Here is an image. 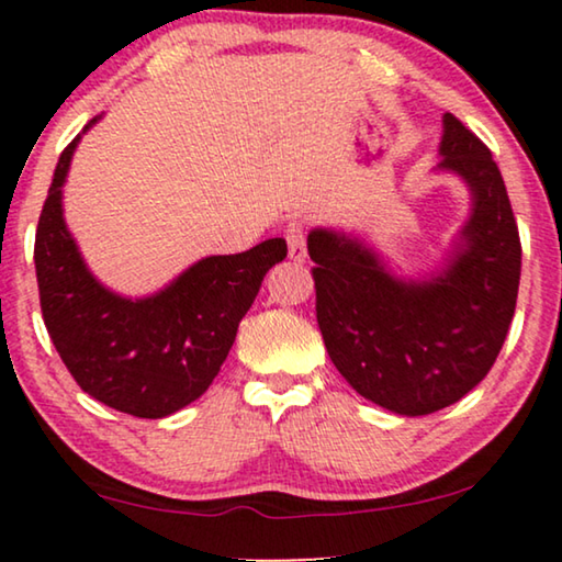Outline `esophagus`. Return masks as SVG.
<instances>
[{
    "label": "esophagus",
    "instance_id": "34e87169",
    "mask_svg": "<svg viewBox=\"0 0 562 562\" xmlns=\"http://www.w3.org/2000/svg\"><path fill=\"white\" fill-rule=\"evenodd\" d=\"M286 243H289V258L296 263L306 260V240H304V225L299 220H291L286 225Z\"/></svg>",
    "mask_w": 562,
    "mask_h": 562
}]
</instances>
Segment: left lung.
<instances>
[{
	"mask_svg": "<svg viewBox=\"0 0 562 562\" xmlns=\"http://www.w3.org/2000/svg\"><path fill=\"white\" fill-rule=\"evenodd\" d=\"M440 168L465 179L463 248L429 281H398L358 240L312 229L317 325L342 379L406 417L440 412L496 363L517 306L521 243L502 171L479 135L445 114Z\"/></svg>",
	"mask_w": 562,
	"mask_h": 562,
	"instance_id": "1",
	"label": "left lung"
}]
</instances>
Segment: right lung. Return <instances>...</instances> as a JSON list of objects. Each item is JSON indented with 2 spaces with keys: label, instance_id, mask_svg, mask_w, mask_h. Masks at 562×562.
Here are the masks:
<instances>
[{
  "label": "right lung",
  "instance_id": "add662e5",
  "mask_svg": "<svg viewBox=\"0 0 562 562\" xmlns=\"http://www.w3.org/2000/svg\"><path fill=\"white\" fill-rule=\"evenodd\" d=\"M79 137L60 153L37 220L45 327L81 391L133 417H168L210 389L268 268L286 258V243L273 237L237 256L199 260L156 296L133 302L112 294L89 273L60 210Z\"/></svg>",
  "mask_w": 562,
  "mask_h": 562
}]
</instances>
